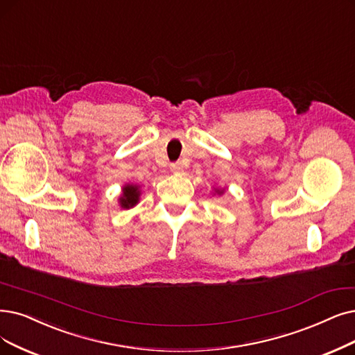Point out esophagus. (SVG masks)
I'll return each instance as SVG.
<instances>
[{
    "mask_svg": "<svg viewBox=\"0 0 355 355\" xmlns=\"http://www.w3.org/2000/svg\"><path fill=\"white\" fill-rule=\"evenodd\" d=\"M170 170H172V172H175V173H180L183 170V166L180 163H172V164H170Z\"/></svg>",
    "mask_w": 355,
    "mask_h": 355,
    "instance_id": "obj_1",
    "label": "esophagus"
}]
</instances>
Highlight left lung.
Here are the masks:
<instances>
[{
  "mask_svg": "<svg viewBox=\"0 0 355 355\" xmlns=\"http://www.w3.org/2000/svg\"><path fill=\"white\" fill-rule=\"evenodd\" d=\"M216 192H217V193H218V195H221V193H223V192H224V189H216Z\"/></svg>",
  "mask_w": 355,
  "mask_h": 355,
  "instance_id": "1",
  "label": "left lung"
}]
</instances>
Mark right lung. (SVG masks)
Segmentation results:
<instances>
[{
	"mask_svg": "<svg viewBox=\"0 0 355 355\" xmlns=\"http://www.w3.org/2000/svg\"><path fill=\"white\" fill-rule=\"evenodd\" d=\"M139 187L134 185V183H126V185L122 188V195L119 196V204L121 208L130 209L135 207L139 201Z\"/></svg>",
	"mask_w": 355,
	"mask_h": 355,
	"instance_id": "add662e5",
	"label": "right lung"
}]
</instances>
